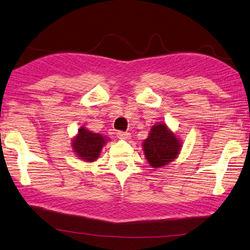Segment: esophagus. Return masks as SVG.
<instances>
[{"mask_svg":"<svg viewBox=\"0 0 250 250\" xmlns=\"http://www.w3.org/2000/svg\"><path fill=\"white\" fill-rule=\"evenodd\" d=\"M117 137L121 138V140H129L130 134L127 132H122V130H120V132H117Z\"/></svg>","mask_w":250,"mask_h":250,"instance_id":"obj_1","label":"esophagus"}]
</instances>
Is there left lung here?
Here are the masks:
<instances>
[{
	"mask_svg": "<svg viewBox=\"0 0 250 250\" xmlns=\"http://www.w3.org/2000/svg\"><path fill=\"white\" fill-rule=\"evenodd\" d=\"M143 144L145 157L155 168L167 165L177 157L181 149V141H178L165 124L153 126L149 136Z\"/></svg>",
	"mask_w": 250,
	"mask_h": 250,
	"instance_id": "obj_1",
	"label": "left lung"
}]
</instances>
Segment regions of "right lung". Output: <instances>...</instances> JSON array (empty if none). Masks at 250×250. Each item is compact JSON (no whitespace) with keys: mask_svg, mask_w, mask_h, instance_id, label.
Masks as SVG:
<instances>
[{"mask_svg":"<svg viewBox=\"0 0 250 250\" xmlns=\"http://www.w3.org/2000/svg\"><path fill=\"white\" fill-rule=\"evenodd\" d=\"M105 142L106 140L101 134L92 133L86 128L81 127L79 134L73 141V148L82 159L86 162H94L100 156Z\"/></svg>","mask_w":250,"mask_h":250,"instance_id":"add662e5","label":"right lung"}]
</instances>
